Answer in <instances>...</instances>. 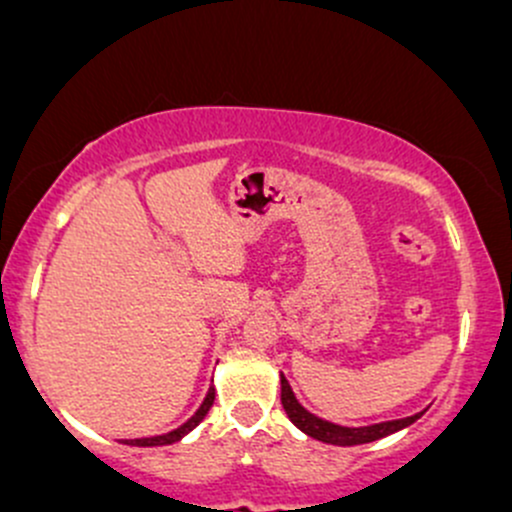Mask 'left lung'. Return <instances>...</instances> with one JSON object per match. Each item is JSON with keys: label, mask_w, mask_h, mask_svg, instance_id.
<instances>
[{"label": "left lung", "mask_w": 512, "mask_h": 512, "mask_svg": "<svg viewBox=\"0 0 512 512\" xmlns=\"http://www.w3.org/2000/svg\"><path fill=\"white\" fill-rule=\"evenodd\" d=\"M280 403H283L285 415L290 417L298 430H302L307 437L317 439V442L324 444H334V447H354V444H368L376 442V439L388 437V434L403 430V427L412 425L415 420H420L425 415V410L415 412L410 417H400V420H388V422H378V425H368V427H342L334 425V422L322 420V417L312 415L310 410H305L295 398L293 388L290 383L285 381V376L280 373Z\"/></svg>", "instance_id": "obj_1"}]
</instances>
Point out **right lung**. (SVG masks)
<instances>
[{"instance_id":"1","label":"right lung","mask_w":512,"mask_h":512,"mask_svg":"<svg viewBox=\"0 0 512 512\" xmlns=\"http://www.w3.org/2000/svg\"><path fill=\"white\" fill-rule=\"evenodd\" d=\"M214 403V388L207 390L205 400H202V405L197 408L195 415L190 417L188 422H183V425L178 427V430L173 432H166V434H158V437H141V439H124V444H129V447H163V444H173V442H180V439L185 437V434L195 430L197 425H200L202 420H205V415L210 412Z\"/></svg>"}]
</instances>
